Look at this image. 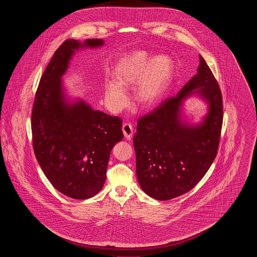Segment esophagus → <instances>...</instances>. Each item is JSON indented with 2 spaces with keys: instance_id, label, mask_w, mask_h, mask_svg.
<instances>
[{
  "instance_id": "34e87169",
  "label": "esophagus",
  "mask_w": 257,
  "mask_h": 257,
  "mask_svg": "<svg viewBox=\"0 0 257 257\" xmlns=\"http://www.w3.org/2000/svg\"><path fill=\"white\" fill-rule=\"evenodd\" d=\"M123 135L126 139L130 140L133 136V127L130 123H124L122 126Z\"/></svg>"
}]
</instances>
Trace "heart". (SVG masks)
<instances>
[{
  "label": "heart",
  "mask_w": 257,
  "mask_h": 257,
  "mask_svg": "<svg viewBox=\"0 0 257 257\" xmlns=\"http://www.w3.org/2000/svg\"><path fill=\"white\" fill-rule=\"evenodd\" d=\"M173 61L167 55L150 56L146 51H134L124 57L116 65L115 82L105 85V102L111 111H120L128 103L124 88L136 83L135 98L144 106L154 104L171 81Z\"/></svg>",
  "instance_id": "obj_1"
}]
</instances>
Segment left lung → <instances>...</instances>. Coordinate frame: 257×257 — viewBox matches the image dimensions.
Here are the masks:
<instances>
[{
  "label": "left lung",
  "instance_id": "8db88e82",
  "mask_svg": "<svg viewBox=\"0 0 257 257\" xmlns=\"http://www.w3.org/2000/svg\"><path fill=\"white\" fill-rule=\"evenodd\" d=\"M194 94L207 102L208 111L201 123L191 125L183 120L181 110L184 99ZM222 117L220 86L199 56L197 73L177 95L138 120L133 143L137 177L144 192L169 200L191 191L217 156Z\"/></svg>",
  "mask_w": 257,
  "mask_h": 257
}]
</instances>
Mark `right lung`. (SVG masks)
<instances>
[{"label": "right lung", "instance_id": "1", "mask_svg": "<svg viewBox=\"0 0 257 257\" xmlns=\"http://www.w3.org/2000/svg\"><path fill=\"white\" fill-rule=\"evenodd\" d=\"M102 39L65 40L55 52L37 87L32 111L33 147L51 184L64 196L86 199L103 188L113 146L123 139L122 119L69 101L61 77L75 51L97 48Z\"/></svg>", "mask_w": 257, "mask_h": 257}]
</instances>
